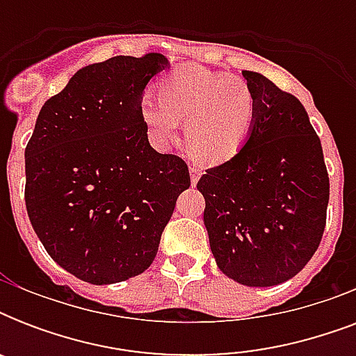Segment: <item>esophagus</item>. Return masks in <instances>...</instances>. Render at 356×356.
<instances>
[{"label": "esophagus", "instance_id": "obj_1", "mask_svg": "<svg viewBox=\"0 0 356 356\" xmlns=\"http://www.w3.org/2000/svg\"><path fill=\"white\" fill-rule=\"evenodd\" d=\"M200 177H201V170L200 168H195V166H192L190 168V179H192V184H197V181H200Z\"/></svg>", "mask_w": 356, "mask_h": 356}]
</instances>
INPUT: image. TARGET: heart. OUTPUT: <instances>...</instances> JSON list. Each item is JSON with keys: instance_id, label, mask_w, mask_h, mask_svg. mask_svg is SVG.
<instances>
[{"instance_id": "b5f03b06", "label": "heart", "mask_w": 356, "mask_h": 356, "mask_svg": "<svg viewBox=\"0 0 356 356\" xmlns=\"http://www.w3.org/2000/svg\"><path fill=\"white\" fill-rule=\"evenodd\" d=\"M159 94H145L140 103L153 142L172 144L179 120H186V145L201 164H220L236 155L253 125V90L236 75L181 66L161 81Z\"/></svg>"}]
</instances>
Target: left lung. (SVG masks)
Returning <instances> with one entry per match:
<instances>
[{
  "mask_svg": "<svg viewBox=\"0 0 356 356\" xmlns=\"http://www.w3.org/2000/svg\"><path fill=\"white\" fill-rule=\"evenodd\" d=\"M248 142L197 181L218 268L245 286H275L303 270L320 245L329 205L320 136L298 97L257 72Z\"/></svg>",
  "mask_w": 356,
  "mask_h": 356,
  "instance_id": "8db88e82",
  "label": "left lung"
}]
</instances>
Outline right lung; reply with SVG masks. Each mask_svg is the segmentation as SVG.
<instances>
[{"instance_id": "obj_1", "label": "right lung", "mask_w": 356, "mask_h": 356, "mask_svg": "<svg viewBox=\"0 0 356 356\" xmlns=\"http://www.w3.org/2000/svg\"><path fill=\"white\" fill-rule=\"evenodd\" d=\"M161 53L81 68L49 97L25 147V207L55 262L92 284L140 275L159 251L186 162L149 145L140 103Z\"/></svg>"}]
</instances>
